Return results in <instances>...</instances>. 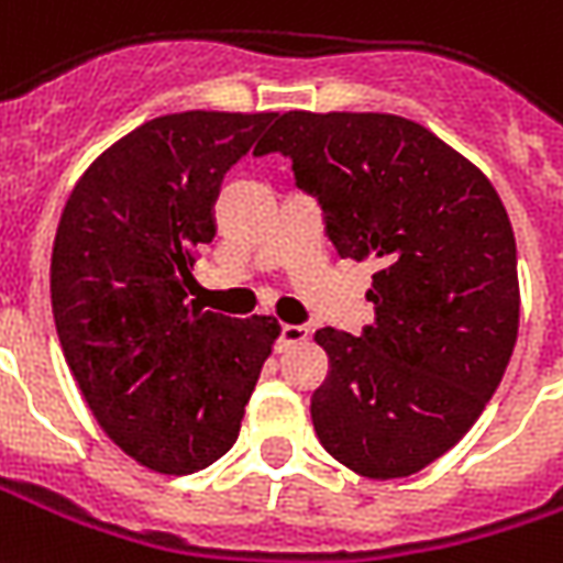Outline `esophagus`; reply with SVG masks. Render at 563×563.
<instances>
[{
  "label": "esophagus",
  "mask_w": 563,
  "mask_h": 563,
  "mask_svg": "<svg viewBox=\"0 0 563 563\" xmlns=\"http://www.w3.org/2000/svg\"><path fill=\"white\" fill-rule=\"evenodd\" d=\"M308 329L305 325H283L280 335H277V350H289L295 344H305L308 341Z\"/></svg>",
  "instance_id": "34e87169"
}]
</instances>
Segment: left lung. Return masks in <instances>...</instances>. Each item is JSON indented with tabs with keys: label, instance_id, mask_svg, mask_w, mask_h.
<instances>
[{
	"label": "left lung",
	"instance_id": "obj_1",
	"mask_svg": "<svg viewBox=\"0 0 563 563\" xmlns=\"http://www.w3.org/2000/svg\"><path fill=\"white\" fill-rule=\"evenodd\" d=\"M292 158L341 258H375V325L320 329L332 372L310 399L322 448L365 478H405L485 411L518 338V258L497 188L408 118L283 112L255 155Z\"/></svg>",
	"mask_w": 563,
	"mask_h": 563
}]
</instances>
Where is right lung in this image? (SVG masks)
<instances>
[{"instance_id": "1", "label": "right lung", "mask_w": 563, "mask_h": 563, "mask_svg": "<svg viewBox=\"0 0 563 563\" xmlns=\"http://www.w3.org/2000/svg\"><path fill=\"white\" fill-rule=\"evenodd\" d=\"M277 112H176L140 124L81 173L51 253L63 356L97 423L164 475L198 473L238 442L280 335L188 301L231 164Z\"/></svg>"}]
</instances>
